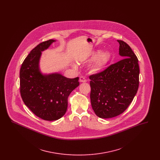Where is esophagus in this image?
I'll list each match as a JSON object with an SVG mask.
<instances>
[{
  "mask_svg": "<svg viewBox=\"0 0 160 160\" xmlns=\"http://www.w3.org/2000/svg\"><path fill=\"white\" fill-rule=\"evenodd\" d=\"M79 81H80V82H81V83H85V82H87L86 79L84 77H80Z\"/></svg>",
  "mask_w": 160,
  "mask_h": 160,
  "instance_id": "obj_1",
  "label": "esophagus"
}]
</instances>
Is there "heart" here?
<instances>
[{"instance_id": "b5f03b06", "label": "heart", "mask_w": 160, "mask_h": 160, "mask_svg": "<svg viewBox=\"0 0 160 160\" xmlns=\"http://www.w3.org/2000/svg\"><path fill=\"white\" fill-rule=\"evenodd\" d=\"M112 58V55L108 51L97 50L92 53L87 57L85 61L88 62H93L91 67V71L92 73L97 74L102 71L108 65ZM72 67L76 68L77 67L76 64H73Z\"/></svg>"}]
</instances>
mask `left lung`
I'll return each mask as SVG.
<instances>
[{"instance_id": "8db88e82", "label": "left lung", "mask_w": 160, "mask_h": 160, "mask_svg": "<svg viewBox=\"0 0 160 160\" xmlns=\"http://www.w3.org/2000/svg\"><path fill=\"white\" fill-rule=\"evenodd\" d=\"M117 41L119 54L123 59L89 77L92 109L97 116L104 119L122 113L138 88L140 70L137 56L126 42Z\"/></svg>"}]
</instances>
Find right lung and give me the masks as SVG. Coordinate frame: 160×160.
<instances>
[{
	"label": "right lung",
	"instance_id": "1",
	"mask_svg": "<svg viewBox=\"0 0 160 160\" xmlns=\"http://www.w3.org/2000/svg\"><path fill=\"white\" fill-rule=\"evenodd\" d=\"M55 41L49 39L35 47L24 59L20 71L24 103L36 116L49 121L58 120L66 113L69 95L79 86L78 77L69 78L59 72H41L42 52Z\"/></svg>",
	"mask_w": 160,
	"mask_h": 160
}]
</instances>
